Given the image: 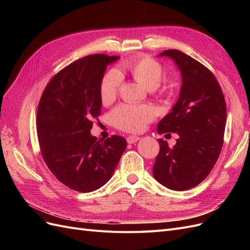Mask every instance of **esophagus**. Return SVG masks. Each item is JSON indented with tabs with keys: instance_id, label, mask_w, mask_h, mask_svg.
Wrapping results in <instances>:
<instances>
[{
	"instance_id": "obj_1",
	"label": "esophagus",
	"mask_w": 250,
	"mask_h": 250,
	"mask_svg": "<svg viewBox=\"0 0 250 250\" xmlns=\"http://www.w3.org/2000/svg\"><path fill=\"white\" fill-rule=\"evenodd\" d=\"M138 141H140V138L137 137V135H130V137L127 138L128 144H134V143H137Z\"/></svg>"
}]
</instances>
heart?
<instances>
[{
    "instance_id": "1",
    "label": "heart",
    "mask_w": 250,
    "mask_h": 250,
    "mask_svg": "<svg viewBox=\"0 0 250 250\" xmlns=\"http://www.w3.org/2000/svg\"><path fill=\"white\" fill-rule=\"evenodd\" d=\"M129 75L147 90L156 89L164 77L162 65L149 57L129 60L117 71H110L103 76L100 83V98L104 105L115 101L121 84V77ZM155 117V109L148 105L122 104L110 113L111 123L125 131L139 132Z\"/></svg>"
}]
</instances>
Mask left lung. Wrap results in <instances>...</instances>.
<instances>
[{
    "label": "left lung",
    "instance_id": "1",
    "mask_svg": "<svg viewBox=\"0 0 250 250\" xmlns=\"http://www.w3.org/2000/svg\"><path fill=\"white\" fill-rule=\"evenodd\" d=\"M158 57L173 60L180 72L179 97L157 125V132H175L176 144L160 139L153 176L173 191L199 185L216 164L223 145L226 105L220 85L206 66L178 50L164 51Z\"/></svg>",
    "mask_w": 250,
    "mask_h": 250
}]
</instances>
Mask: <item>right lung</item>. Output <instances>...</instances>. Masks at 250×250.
Segmentation results:
<instances>
[{"label": "right lung", "mask_w": 250, "mask_h": 250, "mask_svg": "<svg viewBox=\"0 0 250 250\" xmlns=\"http://www.w3.org/2000/svg\"><path fill=\"white\" fill-rule=\"evenodd\" d=\"M119 56L83 57L56 74L44 88L37 109L42 155L55 177L72 190L88 193L111 178L127 147L112 135L105 141L90 134L101 112L100 83L107 65Z\"/></svg>", "instance_id": "add662e5"}]
</instances>
